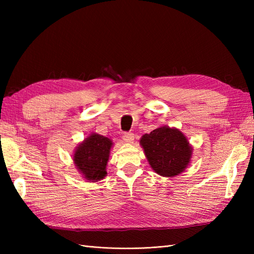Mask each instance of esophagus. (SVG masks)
I'll list each match as a JSON object with an SVG mask.
<instances>
[{"label": "esophagus", "instance_id": "esophagus-1", "mask_svg": "<svg viewBox=\"0 0 254 254\" xmlns=\"http://www.w3.org/2000/svg\"><path fill=\"white\" fill-rule=\"evenodd\" d=\"M123 137H124V140L127 143H131L134 140V134L132 132H124V134H123Z\"/></svg>", "mask_w": 254, "mask_h": 254}]
</instances>
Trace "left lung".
<instances>
[{"mask_svg": "<svg viewBox=\"0 0 254 254\" xmlns=\"http://www.w3.org/2000/svg\"><path fill=\"white\" fill-rule=\"evenodd\" d=\"M141 145L152 170L163 177L179 175L190 163L191 147L178 129L157 128L142 136Z\"/></svg>", "mask_w": 254, "mask_h": 254, "instance_id": "1", "label": "left lung"}]
</instances>
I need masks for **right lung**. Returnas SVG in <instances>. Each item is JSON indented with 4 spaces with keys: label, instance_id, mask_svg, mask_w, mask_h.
Masks as SVG:
<instances>
[{
    "label": "right lung",
    "instance_id": "1",
    "mask_svg": "<svg viewBox=\"0 0 254 254\" xmlns=\"http://www.w3.org/2000/svg\"><path fill=\"white\" fill-rule=\"evenodd\" d=\"M112 142L97 133H92L74 153V163L78 171L90 181H98L106 176Z\"/></svg>",
    "mask_w": 254,
    "mask_h": 254
}]
</instances>
